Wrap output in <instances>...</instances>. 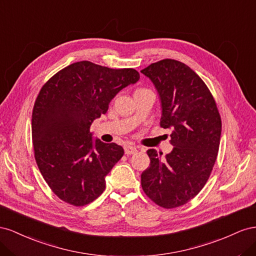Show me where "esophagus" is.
I'll use <instances>...</instances> for the list:
<instances>
[{
  "instance_id": "obj_1",
  "label": "esophagus",
  "mask_w": 256,
  "mask_h": 256,
  "mask_svg": "<svg viewBox=\"0 0 256 256\" xmlns=\"http://www.w3.org/2000/svg\"><path fill=\"white\" fill-rule=\"evenodd\" d=\"M124 152H126V154H135L137 152V148L134 147V146H126L124 147Z\"/></svg>"
}]
</instances>
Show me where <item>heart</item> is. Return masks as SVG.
<instances>
[{"instance_id":"heart-1","label":"heart","mask_w":256,"mask_h":256,"mask_svg":"<svg viewBox=\"0 0 256 256\" xmlns=\"http://www.w3.org/2000/svg\"><path fill=\"white\" fill-rule=\"evenodd\" d=\"M140 90H142V89H140Z\"/></svg>"}]
</instances>
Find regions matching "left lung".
Here are the masks:
<instances>
[{
  "mask_svg": "<svg viewBox=\"0 0 256 256\" xmlns=\"http://www.w3.org/2000/svg\"><path fill=\"white\" fill-rule=\"evenodd\" d=\"M140 72L156 88L162 104L160 126L172 130L174 146L165 158L154 149L147 151L150 166L142 174V188L160 207H180L200 192L212 172L221 116L206 84L184 63L164 59Z\"/></svg>",
  "mask_w": 256,
  "mask_h": 256,
  "instance_id": "left-lung-1",
  "label": "left lung"
}]
</instances>
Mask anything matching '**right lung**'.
I'll return each instance as SVG.
<instances>
[{
	"label": "right lung",
	"mask_w": 256,
	"mask_h": 256,
	"mask_svg": "<svg viewBox=\"0 0 256 256\" xmlns=\"http://www.w3.org/2000/svg\"><path fill=\"white\" fill-rule=\"evenodd\" d=\"M138 79L134 68L80 61L42 86L32 112L34 156L42 178L63 202L84 206L104 192L105 177L124 150L114 142H94L90 126L107 112L116 93Z\"/></svg>",
	"instance_id": "right-lung-1"
}]
</instances>
